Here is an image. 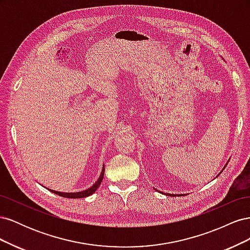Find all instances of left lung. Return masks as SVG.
Wrapping results in <instances>:
<instances>
[{"instance_id": "left-lung-1", "label": "left lung", "mask_w": 250, "mask_h": 250, "mask_svg": "<svg viewBox=\"0 0 250 250\" xmlns=\"http://www.w3.org/2000/svg\"><path fill=\"white\" fill-rule=\"evenodd\" d=\"M223 169H224V168H223ZM170 195H171V196H175V195H174V194H170Z\"/></svg>"}]
</instances>
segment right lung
Returning a JSON list of instances; mask_svg holds the SVG:
<instances>
[{"label": "right lung", "instance_id": "1", "mask_svg": "<svg viewBox=\"0 0 250 250\" xmlns=\"http://www.w3.org/2000/svg\"><path fill=\"white\" fill-rule=\"evenodd\" d=\"M104 165H103V168H102V172H101V175L100 177L98 178V180L96 181V183L90 187L89 188H87V190L85 191H82V192H76V193H62V192H58V191H54V190H50L52 193H54L56 195H59L62 196V197H65V198H84V197H87V196L92 195L96 192V190L98 188H99V186L101 185L102 180H103V176H104Z\"/></svg>", "mask_w": 250, "mask_h": 250}]
</instances>
